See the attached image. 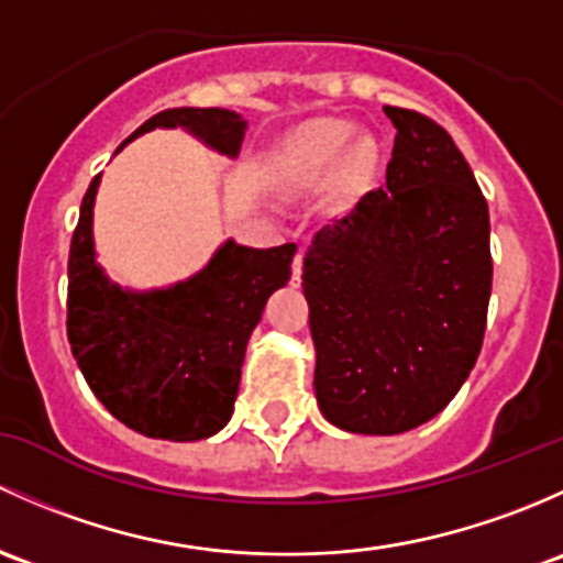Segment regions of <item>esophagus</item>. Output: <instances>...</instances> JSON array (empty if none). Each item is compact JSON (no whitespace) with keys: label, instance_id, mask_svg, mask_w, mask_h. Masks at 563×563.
I'll return each instance as SVG.
<instances>
[{"label":"esophagus","instance_id":"esophagus-1","mask_svg":"<svg viewBox=\"0 0 563 563\" xmlns=\"http://www.w3.org/2000/svg\"><path fill=\"white\" fill-rule=\"evenodd\" d=\"M300 274H303V252L295 254L292 260V282L300 284Z\"/></svg>","mask_w":563,"mask_h":563}]
</instances>
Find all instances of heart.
Listing matches in <instances>:
<instances>
[{
	"label": "heart",
	"instance_id": "obj_1",
	"mask_svg": "<svg viewBox=\"0 0 563 563\" xmlns=\"http://www.w3.org/2000/svg\"><path fill=\"white\" fill-rule=\"evenodd\" d=\"M355 142V126L346 121H317L306 126L292 143L282 162V184L289 192H311L317 189L339 164L333 195L339 200H352L366 189L374 173V148L368 141Z\"/></svg>",
	"mask_w": 563,
	"mask_h": 563
}]
</instances>
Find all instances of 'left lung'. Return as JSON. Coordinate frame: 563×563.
I'll list each match as a JSON object with an SVG mask.
<instances>
[{
    "mask_svg": "<svg viewBox=\"0 0 563 563\" xmlns=\"http://www.w3.org/2000/svg\"><path fill=\"white\" fill-rule=\"evenodd\" d=\"M385 187L324 224L303 257L322 415L352 433L411 431L472 374L488 320L490 222L444 126L385 106Z\"/></svg>",
    "mask_w": 563,
    "mask_h": 563,
    "instance_id": "1",
    "label": "left lung"
}]
</instances>
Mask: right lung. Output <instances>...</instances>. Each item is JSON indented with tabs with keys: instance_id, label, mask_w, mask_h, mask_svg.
Masks as SVG:
<instances>
[{
	"instance_id": "1",
	"label": "right lung",
	"mask_w": 563,
	"mask_h": 563,
	"mask_svg": "<svg viewBox=\"0 0 563 563\" xmlns=\"http://www.w3.org/2000/svg\"><path fill=\"white\" fill-rule=\"evenodd\" d=\"M156 126H184L217 148L241 152L246 121L224 108H170L119 146ZM100 176L86 189L67 263V339L91 393L132 431L197 442L228 426L249 335L265 303L289 282L295 243L249 249L228 241L192 279L154 292L108 282L95 260L91 211Z\"/></svg>"
}]
</instances>
